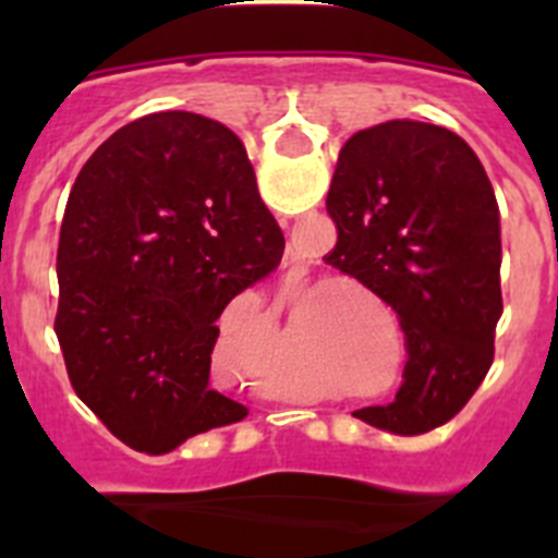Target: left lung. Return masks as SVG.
<instances>
[{"mask_svg":"<svg viewBox=\"0 0 558 558\" xmlns=\"http://www.w3.org/2000/svg\"><path fill=\"white\" fill-rule=\"evenodd\" d=\"M327 211V265L391 304L408 338L397 399L354 416L397 436L445 425L489 372L502 315L500 209L481 159L430 122L366 128L340 147Z\"/></svg>","mask_w":558,"mask_h":558,"instance_id":"left-lung-1","label":"left lung"}]
</instances>
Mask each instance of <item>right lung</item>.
<instances>
[{"label": "right lung", "mask_w": 558, "mask_h": 558, "mask_svg": "<svg viewBox=\"0 0 558 558\" xmlns=\"http://www.w3.org/2000/svg\"><path fill=\"white\" fill-rule=\"evenodd\" d=\"M243 142L190 111L147 113L77 172L58 243L69 383L136 452L248 416L209 379L226 304L282 263Z\"/></svg>", "instance_id": "obj_1"}]
</instances>
